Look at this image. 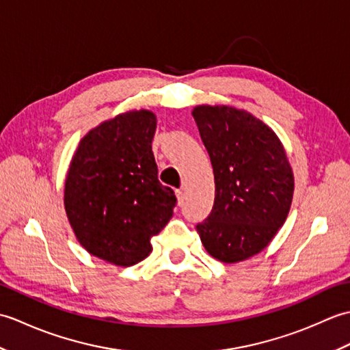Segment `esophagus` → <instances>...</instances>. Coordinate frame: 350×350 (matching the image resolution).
I'll return each instance as SVG.
<instances>
[{
	"mask_svg": "<svg viewBox=\"0 0 350 350\" xmlns=\"http://www.w3.org/2000/svg\"><path fill=\"white\" fill-rule=\"evenodd\" d=\"M176 197H177V204H183V200H185V194H183V189H177L176 191Z\"/></svg>",
	"mask_w": 350,
	"mask_h": 350,
	"instance_id": "34e87169",
	"label": "esophagus"
}]
</instances>
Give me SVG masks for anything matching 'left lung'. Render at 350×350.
Segmentation results:
<instances>
[{
    "mask_svg": "<svg viewBox=\"0 0 350 350\" xmlns=\"http://www.w3.org/2000/svg\"><path fill=\"white\" fill-rule=\"evenodd\" d=\"M192 117L215 177L213 209L197 232L213 258L243 262L263 251L286 222L292 167L277 133L247 109L197 105Z\"/></svg>",
    "mask_w": 350,
    "mask_h": 350,
    "instance_id": "obj_1",
    "label": "left lung"
}]
</instances>
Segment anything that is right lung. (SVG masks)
<instances>
[{"instance_id":"1","label":"right lung","mask_w":350,"mask_h":350,"mask_svg":"<svg viewBox=\"0 0 350 350\" xmlns=\"http://www.w3.org/2000/svg\"><path fill=\"white\" fill-rule=\"evenodd\" d=\"M156 114L132 109L81 138L64 180V211L88 254L116 266L137 265L173 217L176 196L158 180L152 152Z\"/></svg>"}]
</instances>
